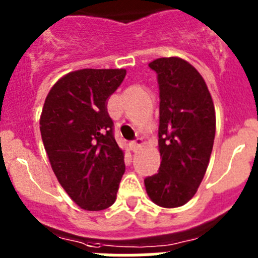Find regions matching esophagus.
I'll return each instance as SVG.
<instances>
[{
  "mask_svg": "<svg viewBox=\"0 0 258 258\" xmlns=\"http://www.w3.org/2000/svg\"><path fill=\"white\" fill-rule=\"evenodd\" d=\"M142 145H143V141L141 140V138H137L136 141H132V142H131V147H132V150H133V151H137V150L140 149Z\"/></svg>",
  "mask_w": 258,
  "mask_h": 258,
  "instance_id": "esophagus-1",
  "label": "esophagus"
}]
</instances>
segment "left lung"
I'll list each match as a JSON object with an SVG mask.
<instances>
[{"mask_svg":"<svg viewBox=\"0 0 258 258\" xmlns=\"http://www.w3.org/2000/svg\"><path fill=\"white\" fill-rule=\"evenodd\" d=\"M149 67L159 85V172L146 177L150 199L175 208L195 195L208 168L216 134L213 101L202 75L181 58H159Z\"/></svg>","mask_w":258,"mask_h":258,"instance_id":"left-lung-1","label":"left lung"}]
</instances>
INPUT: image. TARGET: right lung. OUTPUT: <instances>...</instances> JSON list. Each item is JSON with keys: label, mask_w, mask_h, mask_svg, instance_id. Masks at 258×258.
Returning <instances> with one entry per match:
<instances>
[{"label": "right lung", "mask_w": 258, "mask_h": 258, "mask_svg": "<svg viewBox=\"0 0 258 258\" xmlns=\"http://www.w3.org/2000/svg\"><path fill=\"white\" fill-rule=\"evenodd\" d=\"M125 70H80L61 77L45 99L40 131L61 187L85 211L115 203L125 172L107 102Z\"/></svg>", "instance_id": "obj_1"}]
</instances>
